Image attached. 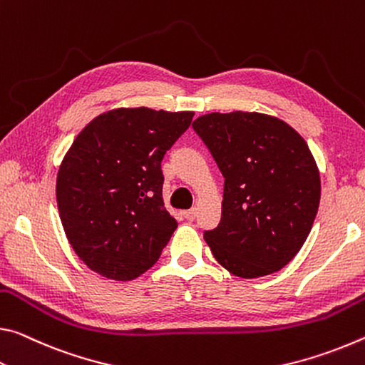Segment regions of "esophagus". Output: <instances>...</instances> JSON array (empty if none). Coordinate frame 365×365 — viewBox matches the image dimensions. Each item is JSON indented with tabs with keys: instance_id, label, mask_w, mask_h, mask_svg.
Returning <instances> with one entry per match:
<instances>
[{
	"instance_id": "34e87169",
	"label": "esophagus",
	"mask_w": 365,
	"mask_h": 365,
	"mask_svg": "<svg viewBox=\"0 0 365 365\" xmlns=\"http://www.w3.org/2000/svg\"><path fill=\"white\" fill-rule=\"evenodd\" d=\"M182 215H184V218L189 220V222H192V220L195 218V215H197V210H195V208H190V210L182 212Z\"/></svg>"
}]
</instances>
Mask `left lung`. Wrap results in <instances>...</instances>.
<instances>
[{
    "label": "left lung",
    "mask_w": 365,
    "mask_h": 365,
    "mask_svg": "<svg viewBox=\"0 0 365 365\" xmlns=\"http://www.w3.org/2000/svg\"><path fill=\"white\" fill-rule=\"evenodd\" d=\"M192 128L225 178L222 220L204 232L213 257L241 278L282 270L306 242L320 204L306 140L264 113H208Z\"/></svg>",
    "instance_id": "obj_1"
}]
</instances>
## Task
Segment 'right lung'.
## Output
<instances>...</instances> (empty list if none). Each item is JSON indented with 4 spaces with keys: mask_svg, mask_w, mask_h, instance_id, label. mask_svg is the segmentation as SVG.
<instances>
[{
    "mask_svg": "<svg viewBox=\"0 0 365 365\" xmlns=\"http://www.w3.org/2000/svg\"><path fill=\"white\" fill-rule=\"evenodd\" d=\"M192 116L116 108L74 139L58 170L56 202L66 237L91 270L130 282L160 259L178 226L161 195V160Z\"/></svg>",
    "mask_w": 365,
    "mask_h": 365,
    "instance_id": "1",
    "label": "right lung"
}]
</instances>
